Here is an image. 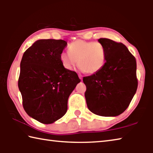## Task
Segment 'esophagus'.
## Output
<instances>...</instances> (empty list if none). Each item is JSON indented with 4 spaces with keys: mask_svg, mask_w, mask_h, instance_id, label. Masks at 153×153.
<instances>
[{
    "mask_svg": "<svg viewBox=\"0 0 153 153\" xmlns=\"http://www.w3.org/2000/svg\"><path fill=\"white\" fill-rule=\"evenodd\" d=\"M78 76H79V78L80 79H81V80H82V75L79 74V75H78Z\"/></svg>",
    "mask_w": 153,
    "mask_h": 153,
    "instance_id": "esophagus-1",
    "label": "esophagus"
}]
</instances>
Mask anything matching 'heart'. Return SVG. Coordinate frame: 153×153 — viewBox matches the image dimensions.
<instances>
[{
  "label": "heart",
  "instance_id": "heart-1",
  "mask_svg": "<svg viewBox=\"0 0 153 153\" xmlns=\"http://www.w3.org/2000/svg\"><path fill=\"white\" fill-rule=\"evenodd\" d=\"M68 51L60 55L62 64L68 70H72L77 63L80 70L92 74L99 71L106 61V48L98 41L77 40L69 45Z\"/></svg>",
  "mask_w": 153,
  "mask_h": 153
}]
</instances>
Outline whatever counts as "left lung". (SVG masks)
Listing matches in <instances>:
<instances>
[{
    "mask_svg": "<svg viewBox=\"0 0 153 153\" xmlns=\"http://www.w3.org/2000/svg\"><path fill=\"white\" fill-rule=\"evenodd\" d=\"M98 42L106 48V62L97 73L84 77L89 110L97 115L113 117L126 110L138 88L136 61L121 42L108 38Z\"/></svg>",
    "mask_w": 153,
    "mask_h": 153,
    "instance_id": "obj_1",
    "label": "left lung"
}]
</instances>
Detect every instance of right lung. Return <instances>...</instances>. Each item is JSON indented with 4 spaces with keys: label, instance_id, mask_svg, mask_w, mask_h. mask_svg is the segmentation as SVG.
I'll return each mask as SVG.
<instances>
[{
    "label": "right lung",
    "instance_id": "add662e5",
    "mask_svg": "<svg viewBox=\"0 0 153 153\" xmlns=\"http://www.w3.org/2000/svg\"><path fill=\"white\" fill-rule=\"evenodd\" d=\"M63 40H37L25 51L20 63L18 87L28 115L49 124L61 118L67 100L80 79L65 68L60 59L67 46Z\"/></svg>",
    "mask_w": 153,
    "mask_h": 153
}]
</instances>
